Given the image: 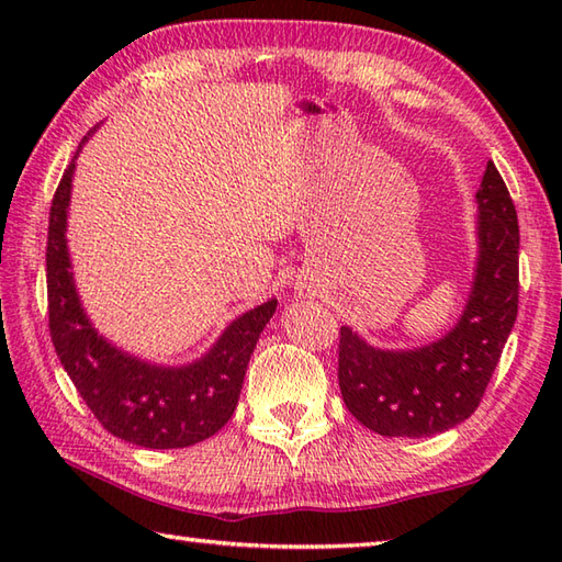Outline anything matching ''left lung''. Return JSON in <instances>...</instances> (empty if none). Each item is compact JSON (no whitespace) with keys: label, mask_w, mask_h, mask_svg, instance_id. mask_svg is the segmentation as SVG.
Wrapping results in <instances>:
<instances>
[{"label":"left lung","mask_w":562,"mask_h":562,"mask_svg":"<svg viewBox=\"0 0 562 562\" xmlns=\"http://www.w3.org/2000/svg\"><path fill=\"white\" fill-rule=\"evenodd\" d=\"M475 266L445 336L420 348H376L340 328L338 381L348 411L384 437H432L479 408L517 321L519 224L515 202L487 161L475 193Z\"/></svg>","instance_id":"8db88e82"}]
</instances>
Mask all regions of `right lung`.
<instances>
[{
	"instance_id": "right-lung-1",
	"label": "right lung",
	"mask_w": 562,
	"mask_h": 562,
	"mask_svg": "<svg viewBox=\"0 0 562 562\" xmlns=\"http://www.w3.org/2000/svg\"><path fill=\"white\" fill-rule=\"evenodd\" d=\"M81 139L57 186L47 226V308L55 352L97 420L117 439L147 449H183L212 437L234 415L244 376L278 300L236 316L212 348L186 364H159L117 348L99 333L71 272L67 217Z\"/></svg>"
}]
</instances>
